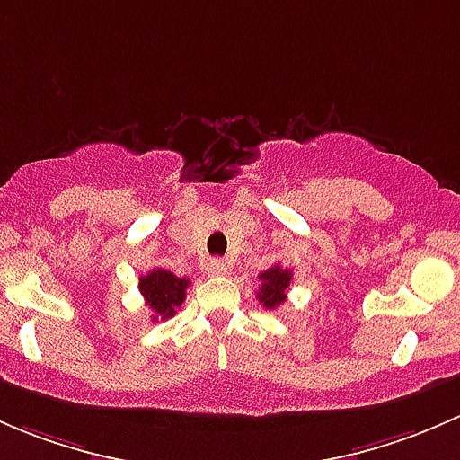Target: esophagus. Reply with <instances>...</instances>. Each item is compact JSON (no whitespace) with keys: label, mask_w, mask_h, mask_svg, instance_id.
<instances>
[{"label":"esophagus","mask_w":460,"mask_h":460,"mask_svg":"<svg viewBox=\"0 0 460 460\" xmlns=\"http://www.w3.org/2000/svg\"><path fill=\"white\" fill-rule=\"evenodd\" d=\"M228 272V263L224 261V259H210V263H208V274H212V277H221V274Z\"/></svg>","instance_id":"obj_1"}]
</instances>
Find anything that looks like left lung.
Wrapping results in <instances>:
<instances>
[{
  "label": "left lung",
  "instance_id": "1",
  "mask_svg": "<svg viewBox=\"0 0 460 460\" xmlns=\"http://www.w3.org/2000/svg\"><path fill=\"white\" fill-rule=\"evenodd\" d=\"M259 281H261V288L257 292V299L263 303V307L274 310V307H279L286 301V290L290 288L292 281V270L274 263L272 268L259 274Z\"/></svg>",
  "mask_w": 460,
  "mask_h": 460
}]
</instances>
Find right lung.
I'll list each match as a JSON object with an SVG mask.
<instances>
[{"label": "right lung", "mask_w": 460, "mask_h": 460, "mask_svg": "<svg viewBox=\"0 0 460 460\" xmlns=\"http://www.w3.org/2000/svg\"><path fill=\"white\" fill-rule=\"evenodd\" d=\"M188 286L190 279L177 277L164 268H155L144 274L139 279V292L146 299V305L153 310V321H164L177 314V307H181L186 299Z\"/></svg>", "instance_id": "add662e5"}]
</instances>
